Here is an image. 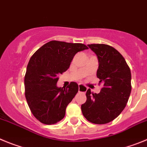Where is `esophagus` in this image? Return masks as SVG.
<instances>
[{
    "label": "esophagus",
    "mask_w": 147,
    "mask_h": 147,
    "mask_svg": "<svg viewBox=\"0 0 147 147\" xmlns=\"http://www.w3.org/2000/svg\"><path fill=\"white\" fill-rule=\"evenodd\" d=\"M87 91V88L82 84H79L78 86V92L81 93H86Z\"/></svg>",
    "instance_id": "1"
}]
</instances>
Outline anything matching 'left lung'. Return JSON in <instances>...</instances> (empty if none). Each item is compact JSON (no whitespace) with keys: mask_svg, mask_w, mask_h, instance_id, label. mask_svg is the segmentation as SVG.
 Listing matches in <instances>:
<instances>
[{"mask_svg":"<svg viewBox=\"0 0 147 147\" xmlns=\"http://www.w3.org/2000/svg\"><path fill=\"white\" fill-rule=\"evenodd\" d=\"M99 61L96 77L103 87L99 94L87 90L83 115L90 122L104 125L113 121L127 105L131 92V72L119 51L105 44L88 45Z\"/></svg>","mask_w":147,"mask_h":147,"instance_id":"1","label":"left lung"}]
</instances>
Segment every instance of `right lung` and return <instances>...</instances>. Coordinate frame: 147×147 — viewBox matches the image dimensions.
Segmentation results:
<instances>
[{"instance_id": "1", "label": "right lung", "mask_w": 147, "mask_h": 147, "mask_svg": "<svg viewBox=\"0 0 147 147\" xmlns=\"http://www.w3.org/2000/svg\"><path fill=\"white\" fill-rule=\"evenodd\" d=\"M86 49L81 43L53 40L31 56L25 75V95L31 113L40 122L54 125L64 119L66 108L78 92V85L71 82L66 88H59V75L68 69L77 53Z\"/></svg>"}]
</instances>
